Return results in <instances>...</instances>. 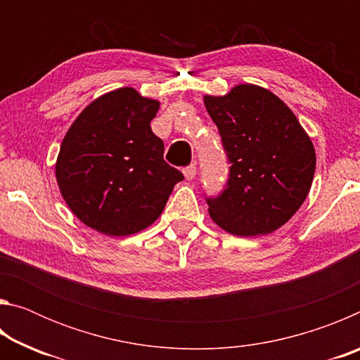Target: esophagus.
<instances>
[{"label": "esophagus", "instance_id": "34e87169", "mask_svg": "<svg viewBox=\"0 0 360 360\" xmlns=\"http://www.w3.org/2000/svg\"><path fill=\"white\" fill-rule=\"evenodd\" d=\"M182 173H184L187 181H192L195 178V174H197V167H195L193 163H192V165H188V167H186L184 169H182Z\"/></svg>", "mask_w": 360, "mask_h": 360}]
</instances>
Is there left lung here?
<instances>
[{
  "label": "left lung",
  "instance_id": "left-lung-1",
  "mask_svg": "<svg viewBox=\"0 0 360 360\" xmlns=\"http://www.w3.org/2000/svg\"><path fill=\"white\" fill-rule=\"evenodd\" d=\"M230 162L227 187L206 198L212 221L236 236L268 235L295 214L311 188L316 152L285 103L254 84L203 96Z\"/></svg>",
  "mask_w": 360,
  "mask_h": 360
}]
</instances>
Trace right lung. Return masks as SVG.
Here are the masks:
<instances>
[{"label":"right lung","instance_id":"right-lung-1","mask_svg":"<svg viewBox=\"0 0 360 360\" xmlns=\"http://www.w3.org/2000/svg\"><path fill=\"white\" fill-rule=\"evenodd\" d=\"M160 103L122 87L98 96L72 122L60 146L57 184L79 221L108 236L154 224L184 179L163 160L150 130Z\"/></svg>","mask_w":360,"mask_h":360}]
</instances>
